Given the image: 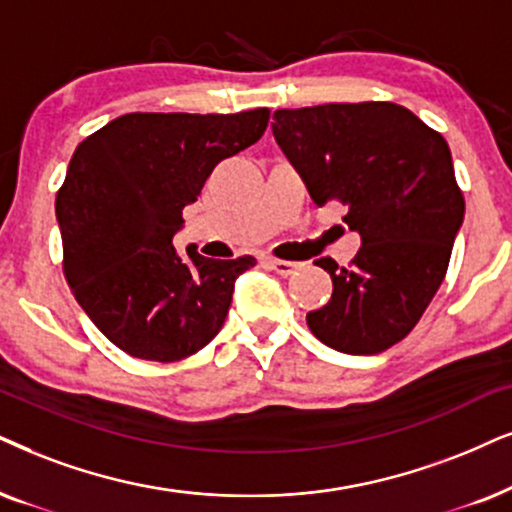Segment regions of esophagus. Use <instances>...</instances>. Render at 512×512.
Here are the masks:
<instances>
[{"label": "esophagus", "mask_w": 512, "mask_h": 512, "mask_svg": "<svg viewBox=\"0 0 512 512\" xmlns=\"http://www.w3.org/2000/svg\"><path fill=\"white\" fill-rule=\"evenodd\" d=\"M267 267L274 269L276 274H281V276H290L300 269V264L288 262V260H276V257H267Z\"/></svg>", "instance_id": "34e87169"}]
</instances>
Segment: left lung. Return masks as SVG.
<instances>
[{
	"label": "left lung",
	"mask_w": 512,
	"mask_h": 512,
	"mask_svg": "<svg viewBox=\"0 0 512 512\" xmlns=\"http://www.w3.org/2000/svg\"><path fill=\"white\" fill-rule=\"evenodd\" d=\"M276 144L319 208L347 205L361 248L333 278L328 304L307 314L323 345L378 354L413 331L449 269L465 198L449 144L390 101L326 103L274 113Z\"/></svg>",
	"instance_id": "obj_1"
}]
</instances>
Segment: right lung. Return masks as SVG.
I'll return each instance as SVG.
<instances>
[{"label": "right lung", "instance_id": "obj_1", "mask_svg": "<svg viewBox=\"0 0 512 512\" xmlns=\"http://www.w3.org/2000/svg\"><path fill=\"white\" fill-rule=\"evenodd\" d=\"M269 108L234 115L127 113L89 134L56 193L63 276L94 326L134 359L170 364L215 338L255 257L172 245L181 210L219 160L255 144Z\"/></svg>", "mask_w": 512, "mask_h": 512}]
</instances>
